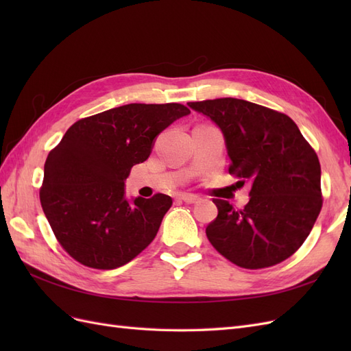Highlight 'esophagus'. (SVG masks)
<instances>
[{"label":"esophagus","instance_id":"obj_1","mask_svg":"<svg viewBox=\"0 0 351 351\" xmlns=\"http://www.w3.org/2000/svg\"><path fill=\"white\" fill-rule=\"evenodd\" d=\"M178 199H182L186 204H197L199 202V196L192 195V193H182L178 195Z\"/></svg>","mask_w":351,"mask_h":351}]
</instances>
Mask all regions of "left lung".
<instances>
[{"mask_svg":"<svg viewBox=\"0 0 351 351\" xmlns=\"http://www.w3.org/2000/svg\"><path fill=\"white\" fill-rule=\"evenodd\" d=\"M224 133L228 173L249 182V204L236 209L214 199L206 236L237 267H274L297 252L322 208L321 164L289 115L236 98L189 102Z\"/></svg>","mask_w":351,"mask_h":351,"instance_id":"left-lung-1","label":"left lung"}]
</instances>
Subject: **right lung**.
I'll list each match as a JSON object with an SVG mask.
<instances>
[{"label": "right lung", "instance_id": "add662e5", "mask_svg": "<svg viewBox=\"0 0 351 351\" xmlns=\"http://www.w3.org/2000/svg\"><path fill=\"white\" fill-rule=\"evenodd\" d=\"M190 114L182 104H129L74 123L48 154L39 197L56 239L84 267L115 269L149 246L173 199L124 197L154 139Z\"/></svg>", "mask_w": 351, "mask_h": 351}]
</instances>
